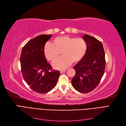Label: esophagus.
Instances as JSON below:
<instances>
[{
    "mask_svg": "<svg viewBox=\"0 0 126 126\" xmlns=\"http://www.w3.org/2000/svg\"><path fill=\"white\" fill-rule=\"evenodd\" d=\"M65 71H66V70H60V73L61 74H63Z\"/></svg>",
    "mask_w": 126,
    "mask_h": 126,
    "instance_id": "1",
    "label": "esophagus"
}]
</instances>
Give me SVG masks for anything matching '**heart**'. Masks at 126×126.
<instances>
[{
    "instance_id": "1",
    "label": "heart",
    "mask_w": 126,
    "mask_h": 126,
    "mask_svg": "<svg viewBox=\"0 0 126 126\" xmlns=\"http://www.w3.org/2000/svg\"><path fill=\"white\" fill-rule=\"evenodd\" d=\"M87 45L82 38L69 36L55 38L52 44H46L44 46V54L48 60L53 62L60 55L63 57L52 63L56 69H64L71 65L77 63L83 58L86 51Z\"/></svg>"
}]
</instances>
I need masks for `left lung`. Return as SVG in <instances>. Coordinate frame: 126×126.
Masks as SVG:
<instances>
[{"label":"left lung","instance_id":"left-lung-1","mask_svg":"<svg viewBox=\"0 0 126 126\" xmlns=\"http://www.w3.org/2000/svg\"><path fill=\"white\" fill-rule=\"evenodd\" d=\"M86 43L84 56L74 66L76 75L71 83L74 88L81 93H88L94 89L103 77L106 65L105 54L102 43L96 38L84 34Z\"/></svg>","mask_w":126,"mask_h":126}]
</instances>
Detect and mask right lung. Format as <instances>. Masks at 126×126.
I'll return each mask as SVG.
<instances>
[{"label":"right lung","mask_w":126,"mask_h":126,"mask_svg":"<svg viewBox=\"0 0 126 126\" xmlns=\"http://www.w3.org/2000/svg\"><path fill=\"white\" fill-rule=\"evenodd\" d=\"M51 35H41L31 39L23 47L20 56L21 72L30 87L39 94H45L54 88L60 75L51 70L44 54V46Z\"/></svg>","instance_id":"right-lung-1"}]
</instances>
